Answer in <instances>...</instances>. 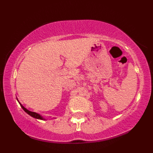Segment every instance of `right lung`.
Wrapping results in <instances>:
<instances>
[{"label": "right lung", "mask_w": 153, "mask_h": 153, "mask_svg": "<svg viewBox=\"0 0 153 153\" xmlns=\"http://www.w3.org/2000/svg\"><path fill=\"white\" fill-rule=\"evenodd\" d=\"M17 101H18V100H17ZM18 102H19V101H18ZM19 103L20 106H22V108H23V109H24V111L26 112V113H27V114H28V115H30V116H32L33 118H36V119H39V120H46V118H44V117L42 116L41 115H39V114H37V113H35V112L30 111H29V110L27 109V108H25L24 106H23L22 104H21L19 102Z\"/></svg>", "instance_id": "1"}]
</instances>
